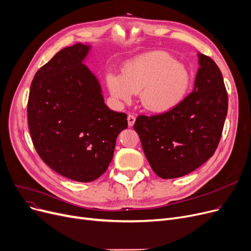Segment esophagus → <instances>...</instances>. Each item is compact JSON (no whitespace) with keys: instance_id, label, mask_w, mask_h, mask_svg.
<instances>
[{"instance_id":"34e87169","label":"esophagus","mask_w":251,"mask_h":251,"mask_svg":"<svg viewBox=\"0 0 251 251\" xmlns=\"http://www.w3.org/2000/svg\"><path fill=\"white\" fill-rule=\"evenodd\" d=\"M135 121H136V117H135L134 115L129 114V115L127 116V124H128V126H129V127H132V126H134Z\"/></svg>"}]
</instances>
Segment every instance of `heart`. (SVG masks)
I'll return each mask as SVG.
<instances>
[{
    "label": "heart",
    "instance_id": "1",
    "mask_svg": "<svg viewBox=\"0 0 251 251\" xmlns=\"http://www.w3.org/2000/svg\"><path fill=\"white\" fill-rule=\"evenodd\" d=\"M190 74L186 66L170 54L152 51L127 61L122 75L107 73L106 87L119 104H129L134 94L150 112H166L180 104L190 88Z\"/></svg>",
    "mask_w": 251,
    "mask_h": 251
}]
</instances>
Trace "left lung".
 I'll list each match as a JSON object with an SVG mask.
<instances>
[{
	"instance_id": "obj_1",
	"label": "left lung",
	"mask_w": 251,
	"mask_h": 251,
	"mask_svg": "<svg viewBox=\"0 0 251 251\" xmlns=\"http://www.w3.org/2000/svg\"><path fill=\"white\" fill-rule=\"evenodd\" d=\"M194 89L174 109L139 115L134 128L151 169L162 178L192 173L216 151L228 112V94L218 65L198 54Z\"/></svg>"
}]
</instances>
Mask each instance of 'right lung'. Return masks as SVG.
Here are the masks:
<instances>
[{
    "label": "right lung",
    "instance_id": "obj_1",
    "mask_svg": "<svg viewBox=\"0 0 251 251\" xmlns=\"http://www.w3.org/2000/svg\"><path fill=\"white\" fill-rule=\"evenodd\" d=\"M92 46L77 43L59 51L35 74L27 119L43 161L65 177L88 183L112 160L126 114L104 103L100 82L83 64Z\"/></svg>",
    "mask_w": 251,
    "mask_h": 251
}]
</instances>
